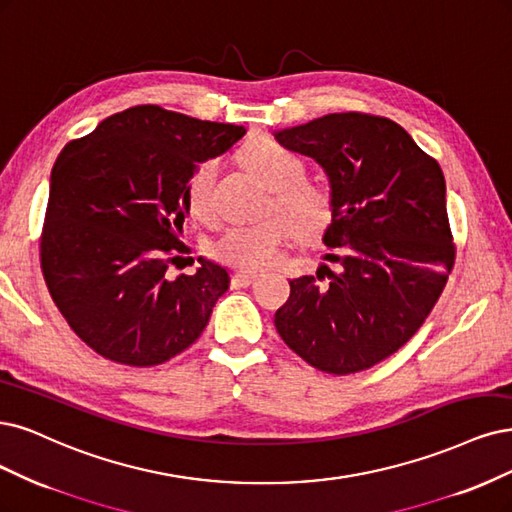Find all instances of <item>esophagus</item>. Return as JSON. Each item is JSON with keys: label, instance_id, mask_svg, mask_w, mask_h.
Here are the masks:
<instances>
[{"label": "esophagus", "instance_id": "obj_1", "mask_svg": "<svg viewBox=\"0 0 512 512\" xmlns=\"http://www.w3.org/2000/svg\"><path fill=\"white\" fill-rule=\"evenodd\" d=\"M258 279V273H252V271H237L233 275V286H250L254 284V281Z\"/></svg>", "mask_w": 512, "mask_h": 512}]
</instances>
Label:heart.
Segmentation results:
<instances>
[{
	"label": "heart",
	"mask_w": 512,
	"mask_h": 512,
	"mask_svg": "<svg viewBox=\"0 0 512 512\" xmlns=\"http://www.w3.org/2000/svg\"><path fill=\"white\" fill-rule=\"evenodd\" d=\"M243 163L256 178L273 190V205L287 216H269L252 224H231L211 245L214 256L237 269L256 271L271 264L292 231L315 235L332 220L334 195L322 182L305 180L307 163L296 152L271 137H256L243 148ZM218 175L216 161H203L186 184V205L195 218H214V188Z\"/></svg>",
	"instance_id": "heart-1"
}]
</instances>
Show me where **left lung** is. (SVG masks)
I'll list each match as a JSON object with an SVG mask.
<instances>
[{"mask_svg":"<svg viewBox=\"0 0 512 512\" xmlns=\"http://www.w3.org/2000/svg\"><path fill=\"white\" fill-rule=\"evenodd\" d=\"M315 158L334 195L332 269L290 281L279 337L328 375L360 373L407 343L455 264L445 175L394 120L341 112L275 133Z\"/></svg>","mask_w":512,"mask_h":512,"instance_id":"obj_1","label":"left lung"}]
</instances>
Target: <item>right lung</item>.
<instances>
[{
	"label": "right lung",
	"mask_w": 512,
	"mask_h": 512,
	"mask_svg": "<svg viewBox=\"0 0 512 512\" xmlns=\"http://www.w3.org/2000/svg\"><path fill=\"white\" fill-rule=\"evenodd\" d=\"M243 135L237 125L135 105L61 150L40 262L52 301L95 354L148 368L201 337L231 279L209 260L195 275H169L190 252L180 241L186 184Z\"/></svg>",
	"instance_id": "right-lung-1"
}]
</instances>
